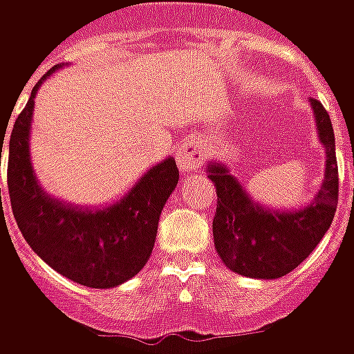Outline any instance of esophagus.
Returning a JSON list of instances; mask_svg holds the SVG:
<instances>
[{"instance_id":"1","label":"esophagus","mask_w":354,"mask_h":354,"mask_svg":"<svg viewBox=\"0 0 354 354\" xmlns=\"http://www.w3.org/2000/svg\"><path fill=\"white\" fill-rule=\"evenodd\" d=\"M203 157L205 155H203L201 147L193 146V144H184L178 149L176 162L182 172H195L197 169H201V165L205 161Z\"/></svg>"}]
</instances>
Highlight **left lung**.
Listing matches in <instances>:
<instances>
[{
  "label": "left lung",
  "mask_w": 354,
  "mask_h": 354,
  "mask_svg": "<svg viewBox=\"0 0 354 354\" xmlns=\"http://www.w3.org/2000/svg\"><path fill=\"white\" fill-rule=\"evenodd\" d=\"M320 142L326 147V172L319 195L299 212H271L250 201L225 167L210 162L214 182L216 252L231 271L252 279H279L294 271L317 248L334 220L339 197L335 138L326 108L311 98Z\"/></svg>",
  "instance_id": "left-lung-1"
}]
</instances>
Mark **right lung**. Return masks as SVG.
<instances>
[{
  "label": "right lung",
  "instance_id": "add662e5",
  "mask_svg": "<svg viewBox=\"0 0 354 354\" xmlns=\"http://www.w3.org/2000/svg\"><path fill=\"white\" fill-rule=\"evenodd\" d=\"M39 85L41 81L32 88L9 138L7 187L12 216L32 250L55 271L88 288H111L132 279L149 260L159 216L178 184L176 161L159 162L121 203L106 210H77L53 201L35 182L28 155L34 96ZM3 138L1 132V147Z\"/></svg>",
  "mask_w": 354,
  "mask_h": 354
}]
</instances>
